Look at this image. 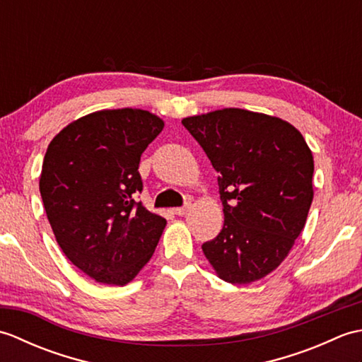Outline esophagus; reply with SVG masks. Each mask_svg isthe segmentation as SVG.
<instances>
[{"instance_id": "34e87169", "label": "esophagus", "mask_w": 362, "mask_h": 362, "mask_svg": "<svg viewBox=\"0 0 362 362\" xmlns=\"http://www.w3.org/2000/svg\"><path fill=\"white\" fill-rule=\"evenodd\" d=\"M191 205H193V204H191V201L188 199V201L185 202V205H183V206H177V209H174V213L179 214V216H183V214H187V213L189 211Z\"/></svg>"}]
</instances>
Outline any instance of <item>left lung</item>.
Returning a JSON list of instances; mask_svg holds the SVG:
<instances>
[{
	"label": "left lung",
	"mask_w": 362,
	"mask_h": 362,
	"mask_svg": "<svg viewBox=\"0 0 362 362\" xmlns=\"http://www.w3.org/2000/svg\"><path fill=\"white\" fill-rule=\"evenodd\" d=\"M218 171L224 227L202 244L224 281L263 279L288 257L313 202V153L289 122L243 109L182 119Z\"/></svg>",
	"instance_id": "left-lung-1"
}]
</instances>
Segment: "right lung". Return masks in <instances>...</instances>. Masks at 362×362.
Here are the masks:
<instances>
[{"label":"right lung","mask_w":362,"mask_h":362,"mask_svg":"<svg viewBox=\"0 0 362 362\" xmlns=\"http://www.w3.org/2000/svg\"><path fill=\"white\" fill-rule=\"evenodd\" d=\"M163 126L140 109L95 112L60 130L45 153L40 194L54 236L99 283L135 279L163 233L166 219L136 201L141 153Z\"/></svg>","instance_id":"right-lung-1"}]
</instances>
